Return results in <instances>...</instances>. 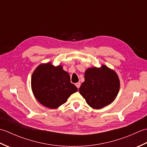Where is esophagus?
<instances>
[{"mask_svg":"<svg viewBox=\"0 0 147 147\" xmlns=\"http://www.w3.org/2000/svg\"><path fill=\"white\" fill-rule=\"evenodd\" d=\"M75 85H76V87H77V88H80V86H81V83H80V82H78V83H76L75 84Z\"/></svg>","mask_w":147,"mask_h":147,"instance_id":"obj_1","label":"esophagus"}]
</instances>
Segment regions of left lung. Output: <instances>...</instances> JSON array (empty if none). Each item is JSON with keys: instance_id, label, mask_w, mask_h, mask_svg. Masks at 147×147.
Segmentation results:
<instances>
[{"instance_id": "obj_1", "label": "left lung", "mask_w": 147, "mask_h": 147, "mask_svg": "<svg viewBox=\"0 0 147 147\" xmlns=\"http://www.w3.org/2000/svg\"><path fill=\"white\" fill-rule=\"evenodd\" d=\"M120 87L117 74L102 65L100 67H90L85 73V82L79 92L87 104L95 109L105 107L116 98Z\"/></svg>"}]
</instances>
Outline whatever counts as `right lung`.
Masks as SVG:
<instances>
[{
	"label": "right lung",
	"instance_id": "1",
	"mask_svg": "<svg viewBox=\"0 0 147 147\" xmlns=\"http://www.w3.org/2000/svg\"><path fill=\"white\" fill-rule=\"evenodd\" d=\"M32 89L34 96L42 105L56 109L66 102L71 94L78 91L71 83L70 76L61 65L51 62L41 64L32 74Z\"/></svg>",
	"mask_w": 147,
	"mask_h": 147
}]
</instances>
